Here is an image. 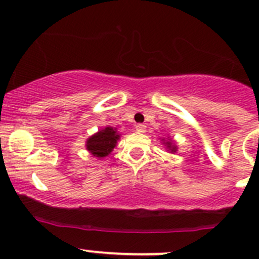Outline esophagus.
<instances>
[{
  "mask_svg": "<svg viewBox=\"0 0 259 259\" xmlns=\"http://www.w3.org/2000/svg\"><path fill=\"white\" fill-rule=\"evenodd\" d=\"M136 132L145 133L146 132V125H144V124H138V125H136Z\"/></svg>",
  "mask_w": 259,
  "mask_h": 259,
  "instance_id": "esophagus-1",
  "label": "esophagus"
}]
</instances>
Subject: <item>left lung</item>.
Returning <instances> with one entry per match:
<instances>
[{
  "label": "left lung",
  "mask_w": 259,
  "mask_h": 259,
  "mask_svg": "<svg viewBox=\"0 0 259 259\" xmlns=\"http://www.w3.org/2000/svg\"><path fill=\"white\" fill-rule=\"evenodd\" d=\"M160 141H162V144L164 145L165 146V150L168 151V152H170V153H175L178 151V146H177V144H175L174 142V140H171L170 138H165V139H162L160 140Z\"/></svg>",
  "instance_id": "obj_1"
}]
</instances>
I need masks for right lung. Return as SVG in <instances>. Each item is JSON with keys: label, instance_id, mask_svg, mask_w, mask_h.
Returning a JSON list of instances; mask_svg holds the SVG:
<instances>
[{"label": "right lung", "instance_id": "obj_1", "mask_svg": "<svg viewBox=\"0 0 259 259\" xmlns=\"http://www.w3.org/2000/svg\"><path fill=\"white\" fill-rule=\"evenodd\" d=\"M119 139L120 134L117 132V127L105 126L86 140L85 147L91 156L101 159L114 150Z\"/></svg>", "mask_w": 259, "mask_h": 259}]
</instances>
